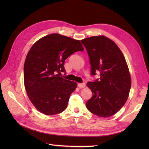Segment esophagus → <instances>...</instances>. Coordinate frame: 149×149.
<instances>
[{"instance_id": "esophagus-1", "label": "esophagus", "mask_w": 149, "mask_h": 149, "mask_svg": "<svg viewBox=\"0 0 149 149\" xmlns=\"http://www.w3.org/2000/svg\"><path fill=\"white\" fill-rule=\"evenodd\" d=\"M78 86L79 88H84L86 86V84L84 83H78Z\"/></svg>"}]
</instances>
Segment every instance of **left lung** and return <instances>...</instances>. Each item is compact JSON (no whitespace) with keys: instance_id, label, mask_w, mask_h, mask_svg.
<instances>
[{"instance_id":"8db88e82","label":"left lung","mask_w":149,"mask_h":149,"mask_svg":"<svg viewBox=\"0 0 149 149\" xmlns=\"http://www.w3.org/2000/svg\"><path fill=\"white\" fill-rule=\"evenodd\" d=\"M86 49L91 75L100 78L87 83L93 96L86 103L91 113L108 118L118 112L127 101L131 79L125 57L117 45L104 36L81 40Z\"/></svg>"}]
</instances>
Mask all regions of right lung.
<instances>
[{
  "instance_id": "obj_1",
  "label": "right lung",
  "mask_w": 149,
  "mask_h": 149,
  "mask_svg": "<svg viewBox=\"0 0 149 149\" xmlns=\"http://www.w3.org/2000/svg\"><path fill=\"white\" fill-rule=\"evenodd\" d=\"M83 50L79 40L58 33L47 35L31 47L24 64V84L30 101L40 112L55 115L66 109L77 84L60 74L65 72V60Z\"/></svg>"
}]
</instances>
